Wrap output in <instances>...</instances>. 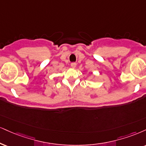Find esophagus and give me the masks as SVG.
Here are the masks:
<instances>
[{"label": "esophagus", "instance_id": "esophagus-1", "mask_svg": "<svg viewBox=\"0 0 146 146\" xmlns=\"http://www.w3.org/2000/svg\"><path fill=\"white\" fill-rule=\"evenodd\" d=\"M71 66L73 68H75L77 66V64L75 62H73V63H71Z\"/></svg>", "mask_w": 146, "mask_h": 146}]
</instances>
